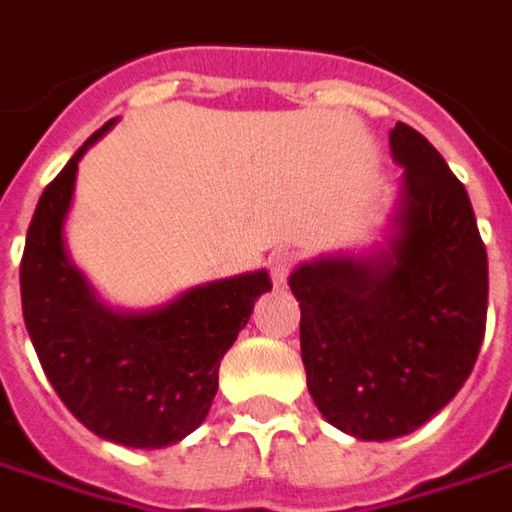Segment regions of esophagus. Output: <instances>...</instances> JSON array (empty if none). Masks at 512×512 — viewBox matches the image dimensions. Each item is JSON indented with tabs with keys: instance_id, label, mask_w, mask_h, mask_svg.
Returning <instances> with one entry per match:
<instances>
[{
	"instance_id": "obj_1",
	"label": "esophagus",
	"mask_w": 512,
	"mask_h": 512,
	"mask_svg": "<svg viewBox=\"0 0 512 512\" xmlns=\"http://www.w3.org/2000/svg\"><path fill=\"white\" fill-rule=\"evenodd\" d=\"M292 266H295V255H292L289 249L272 252V257H269V275H272V283H275V286H283L286 278H289V272H292Z\"/></svg>"
}]
</instances>
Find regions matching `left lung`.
<instances>
[{
  "instance_id": "1",
  "label": "left lung",
  "mask_w": 512,
  "mask_h": 512,
  "mask_svg": "<svg viewBox=\"0 0 512 512\" xmlns=\"http://www.w3.org/2000/svg\"><path fill=\"white\" fill-rule=\"evenodd\" d=\"M401 234L372 260L329 257L292 272L300 358L323 418L364 441L427 424L464 387L487 326V249L464 183L407 123Z\"/></svg>"
}]
</instances>
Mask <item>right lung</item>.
Listing matches in <instances>:
<instances>
[{
	"instance_id": "add662e5",
	"label": "right lung",
	"mask_w": 512,
	"mask_h": 512,
	"mask_svg": "<svg viewBox=\"0 0 512 512\" xmlns=\"http://www.w3.org/2000/svg\"><path fill=\"white\" fill-rule=\"evenodd\" d=\"M105 123L45 186L19 263L22 315L39 364L79 421L123 447L157 450L209 415L220 361L246 326L269 272L217 280L148 315L100 306L62 246L77 163Z\"/></svg>"
}]
</instances>
